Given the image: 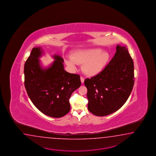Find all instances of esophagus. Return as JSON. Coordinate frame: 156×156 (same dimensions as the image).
Instances as JSON below:
<instances>
[{
	"instance_id": "esophagus-1",
	"label": "esophagus",
	"mask_w": 156,
	"mask_h": 156,
	"mask_svg": "<svg viewBox=\"0 0 156 156\" xmlns=\"http://www.w3.org/2000/svg\"><path fill=\"white\" fill-rule=\"evenodd\" d=\"M80 81H81V83H84V78H83V76H80Z\"/></svg>"
}]
</instances>
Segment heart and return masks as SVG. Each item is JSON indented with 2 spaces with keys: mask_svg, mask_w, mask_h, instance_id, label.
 Here are the masks:
<instances>
[{
  "mask_svg": "<svg viewBox=\"0 0 156 156\" xmlns=\"http://www.w3.org/2000/svg\"><path fill=\"white\" fill-rule=\"evenodd\" d=\"M110 55L107 51L101 48L82 49L76 51L72 57L66 59L67 66L72 69L77 64H83L82 70L88 76H94L102 72L107 65Z\"/></svg>",
  "mask_w": 156,
  "mask_h": 156,
  "instance_id": "1",
  "label": "heart"
}]
</instances>
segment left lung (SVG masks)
Listing matches in <instances>:
<instances>
[{"label":"left lung","mask_w":156,"mask_h":156,"mask_svg":"<svg viewBox=\"0 0 156 156\" xmlns=\"http://www.w3.org/2000/svg\"><path fill=\"white\" fill-rule=\"evenodd\" d=\"M134 83L132 57L126 47L117 45L115 54L104 70L84 80L88 110L98 116L114 113L126 102Z\"/></svg>","instance_id":"left-lung-1"}]
</instances>
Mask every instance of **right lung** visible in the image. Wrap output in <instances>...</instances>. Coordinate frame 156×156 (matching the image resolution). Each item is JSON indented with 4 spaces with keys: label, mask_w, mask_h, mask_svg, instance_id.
<instances>
[{
    "label": "right lung",
    "mask_w": 156,
    "mask_h": 156,
    "mask_svg": "<svg viewBox=\"0 0 156 156\" xmlns=\"http://www.w3.org/2000/svg\"><path fill=\"white\" fill-rule=\"evenodd\" d=\"M42 54L41 48H32L24 64V86L37 109L48 116L61 118L69 112L70 96L81 84L80 75L66 72L64 60L58 55L51 66L42 68L39 59Z\"/></svg>",
    "instance_id": "obj_1"
}]
</instances>
